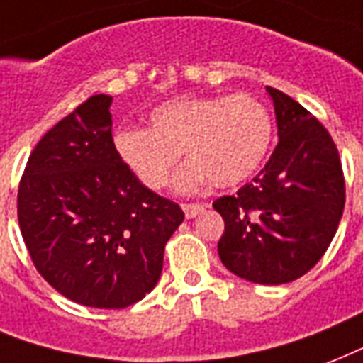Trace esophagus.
<instances>
[{
  "instance_id": "1",
  "label": "esophagus",
  "mask_w": 363,
  "mask_h": 363,
  "mask_svg": "<svg viewBox=\"0 0 363 363\" xmlns=\"http://www.w3.org/2000/svg\"><path fill=\"white\" fill-rule=\"evenodd\" d=\"M184 213L187 220H193V218H196L199 213L204 212L206 210V204H201V202H189V204H184Z\"/></svg>"
}]
</instances>
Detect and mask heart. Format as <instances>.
<instances>
[{
	"label": "heart",
	"instance_id": "obj_1",
	"mask_svg": "<svg viewBox=\"0 0 363 363\" xmlns=\"http://www.w3.org/2000/svg\"><path fill=\"white\" fill-rule=\"evenodd\" d=\"M271 136L269 109L250 94L179 96L151 109L150 128H119L113 147L150 189L170 184L184 151L191 162L178 176V187L195 191L208 178L216 187L244 182L263 161Z\"/></svg>",
	"mask_w": 363,
	"mask_h": 363
}]
</instances>
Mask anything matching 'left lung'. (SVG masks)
I'll list each match as a JSON object with an SVG mask.
<instances>
[{
	"label": "left lung",
	"instance_id": "left-lung-1",
	"mask_svg": "<svg viewBox=\"0 0 363 363\" xmlns=\"http://www.w3.org/2000/svg\"><path fill=\"white\" fill-rule=\"evenodd\" d=\"M274 104L278 143L271 159L213 210L225 231L221 263L255 284H286L313 269L335 237L345 208L341 159L330 132L301 104L267 86Z\"/></svg>",
	"mask_w": 363,
	"mask_h": 363
}]
</instances>
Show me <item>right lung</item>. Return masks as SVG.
I'll use <instances>...</instances> for the list:
<instances>
[{
    "label": "right lung",
    "instance_id": "right-lung-1",
    "mask_svg": "<svg viewBox=\"0 0 363 363\" xmlns=\"http://www.w3.org/2000/svg\"><path fill=\"white\" fill-rule=\"evenodd\" d=\"M113 98L94 94L35 145L18 185V225L39 274L67 299L125 308L155 288L184 221L113 147Z\"/></svg>",
    "mask_w": 363,
    "mask_h": 363
}]
</instances>
